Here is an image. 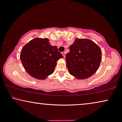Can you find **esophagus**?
Masks as SVG:
<instances>
[{"label": "esophagus", "instance_id": "34e87169", "mask_svg": "<svg viewBox=\"0 0 122 122\" xmlns=\"http://www.w3.org/2000/svg\"><path fill=\"white\" fill-rule=\"evenodd\" d=\"M61 54H63V56H64V58H65V56H66V52L65 51H63V52L61 53Z\"/></svg>", "mask_w": 122, "mask_h": 122}]
</instances>
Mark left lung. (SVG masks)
Wrapping results in <instances>:
<instances>
[{
  "label": "left lung",
  "instance_id": "8db88e82",
  "mask_svg": "<svg viewBox=\"0 0 122 122\" xmlns=\"http://www.w3.org/2000/svg\"><path fill=\"white\" fill-rule=\"evenodd\" d=\"M66 55L69 73L78 79H85L97 71L102 60L101 48L88 39L76 38Z\"/></svg>",
  "mask_w": 122,
  "mask_h": 122
}]
</instances>
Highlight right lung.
Instances as JSON below:
<instances>
[{
	"mask_svg": "<svg viewBox=\"0 0 122 122\" xmlns=\"http://www.w3.org/2000/svg\"><path fill=\"white\" fill-rule=\"evenodd\" d=\"M63 58L56 46H51L47 38H34L23 46L20 58L28 74L37 79L44 80L54 72L56 61Z\"/></svg>",
	"mask_w": 122,
	"mask_h": 122,
	"instance_id": "add662e5",
	"label": "right lung"
}]
</instances>
